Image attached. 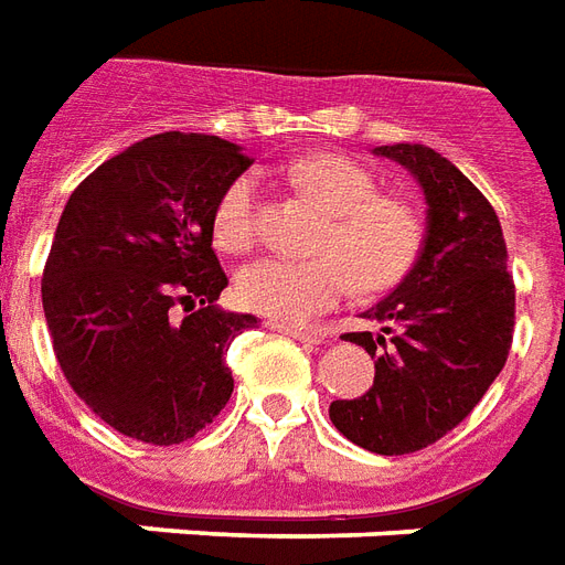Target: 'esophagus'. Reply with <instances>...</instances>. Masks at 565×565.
<instances>
[{"instance_id":"1","label":"esophagus","mask_w":565,"mask_h":565,"mask_svg":"<svg viewBox=\"0 0 565 565\" xmlns=\"http://www.w3.org/2000/svg\"><path fill=\"white\" fill-rule=\"evenodd\" d=\"M271 332H281V335L294 338V341H302V344H320L323 338L311 332V329H302V326H290V323H269Z\"/></svg>"}]
</instances>
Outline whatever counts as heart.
Wrapping results in <instances>:
<instances>
[{
    "mask_svg": "<svg viewBox=\"0 0 565 565\" xmlns=\"http://www.w3.org/2000/svg\"><path fill=\"white\" fill-rule=\"evenodd\" d=\"M287 182L326 209L315 260L250 263L236 278L239 302L281 323H308L362 290H388L419 257L422 215L411 200L380 191L377 177L338 152L305 154L284 170ZM212 239L248 254L260 239L257 179H233L215 203Z\"/></svg>",
    "mask_w": 565,
    "mask_h": 565,
    "instance_id": "b5f03b06",
    "label": "heart"
}]
</instances>
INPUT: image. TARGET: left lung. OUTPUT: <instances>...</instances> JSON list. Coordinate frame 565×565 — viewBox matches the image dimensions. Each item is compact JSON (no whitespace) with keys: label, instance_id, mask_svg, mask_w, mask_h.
Wrapping results in <instances>:
<instances>
[{"label":"left lung","instance_id":"1","mask_svg":"<svg viewBox=\"0 0 565 565\" xmlns=\"http://www.w3.org/2000/svg\"><path fill=\"white\" fill-rule=\"evenodd\" d=\"M374 152L419 179L428 227L404 281L362 315L380 332L344 335L377 359L374 386L332 401L329 419L367 452L407 455L461 425L503 371L515 281L494 206L452 161L419 143Z\"/></svg>","mask_w":565,"mask_h":565}]
</instances>
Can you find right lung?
I'll list each match as a JSON object with an SVG mask.
<instances>
[{"label":"right lung","mask_w":565,"mask_h":565,"mask_svg":"<svg viewBox=\"0 0 565 565\" xmlns=\"http://www.w3.org/2000/svg\"><path fill=\"white\" fill-rule=\"evenodd\" d=\"M248 167L212 134H154L65 203L41 278L53 353L86 407L125 437L177 446L230 401L224 350L257 317L215 305L227 275L212 215Z\"/></svg>","instance_id":"obj_1"}]
</instances>
